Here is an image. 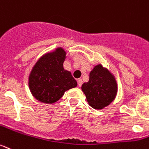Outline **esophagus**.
<instances>
[{
  "instance_id": "esophagus-1",
  "label": "esophagus",
  "mask_w": 149,
  "mask_h": 149,
  "mask_svg": "<svg viewBox=\"0 0 149 149\" xmlns=\"http://www.w3.org/2000/svg\"><path fill=\"white\" fill-rule=\"evenodd\" d=\"M82 84H83V81H82V79H81V78L77 79V84H78L79 87H81V85H82Z\"/></svg>"
}]
</instances>
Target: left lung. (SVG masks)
I'll use <instances>...</instances> for the list:
<instances>
[{
	"label": "left lung",
	"instance_id": "left-lung-1",
	"mask_svg": "<svg viewBox=\"0 0 149 149\" xmlns=\"http://www.w3.org/2000/svg\"><path fill=\"white\" fill-rule=\"evenodd\" d=\"M89 105L94 109H103L112 102L118 93V83L114 75L102 64L95 65L90 78L81 86Z\"/></svg>",
	"mask_w": 149,
	"mask_h": 149
}]
</instances>
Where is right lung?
Returning <instances> with one entry per match:
<instances>
[{
    "instance_id": "add662e5",
    "label": "right lung",
    "mask_w": 149,
    "mask_h": 149,
    "mask_svg": "<svg viewBox=\"0 0 149 149\" xmlns=\"http://www.w3.org/2000/svg\"><path fill=\"white\" fill-rule=\"evenodd\" d=\"M66 52L56 47L38 59L29 75V87L32 96L40 102L53 104L62 98L65 92L76 87V80L63 67Z\"/></svg>"
}]
</instances>
